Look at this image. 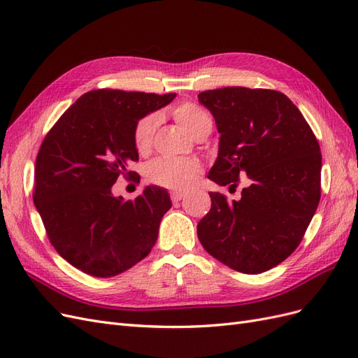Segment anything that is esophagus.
<instances>
[{
    "mask_svg": "<svg viewBox=\"0 0 358 358\" xmlns=\"http://www.w3.org/2000/svg\"><path fill=\"white\" fill-rule=\"evenodd\" d=\"M170 199H171V201H173V203H178V201H180V200L185 199V194L178 192V191H173V192L170 194Z\"/></svg>",
    "mask_w": 358,
    "mask_h": 358,
    "instance_id": "obj_1",
    "label": "esophagus"
}]
</instances>
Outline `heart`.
<instances>
[{"mask_svg": "<svg viewBox=\"0 0 358 358\" xmlns=\"http://www.w3.org/2000/svg\"><path fill=\"white\" fill-rule=\"evenodd\" d=\"M171 113L176 121L194 137L204 131V129L212 128V119L209 113L191 101L179 103L175 106ZM157 125L158 116L155 113L145 115L137 121L133 131V142L138 154H146L152 146ZM201 173V162L194 158L161 157L150 161L146 167V178L149 182L173 191H185L191 188Z\"/></svg>", "mask_w": 358, "mask_h": 358, "instance_id": "1", "label": "heart"}]
</instances>
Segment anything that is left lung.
<instances>
[{
    "label": "left lung",
    "instance_id": "left-lung-1",
    "mask_svg": "<svg viewBox=\"0 0 358 358\" xmlns=\"http://www.w3.org/2000/svg\"><path fill=\"white\" fill-rule=\"evenodd\" d=\"M199 101L221 134L209 179L230 188L248 179L239 201L209 192L199 241L237 272H266L296 251L318 208V140L297 106L275 90L227 86L200 92Z\"/></svg>",
    "mask_w": 358,
    "mask_h": 358
}]
</instances>
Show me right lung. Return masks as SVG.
I'll list each match as a JSON object with an SVG mask.
<instances>
[{"label": "right lung", "instance_id": "1", "mask_svg": "<svg viewBox=\"0 0 358 358\" xmlns=\"http://www.w3.org/2000/svg\"><path fill=\"white\" fill-rule=\"evenodd\" d=\"M175 94L94 90L62 113L36 159L34 199L49 242L82 272L109 278L143 259L157 242L171 201L166 189L146 187L134 200L113 197L119 176L140 180L137 121L169 104Z\"/></svg>", "mask_w": 358, "mask_h": 358}]
</instances>
